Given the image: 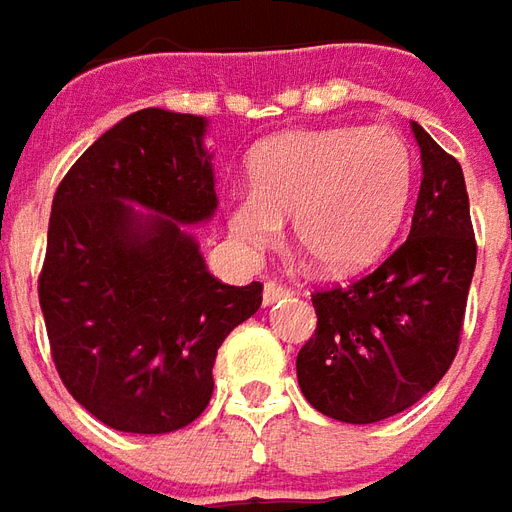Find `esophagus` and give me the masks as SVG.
Listing matches in <instances>:
<instances>
[{"label": "esophagus", "mask_w": 512, "mask_h": 512, "mask_svg": "<svg viewBox=\"0 0 512 512\" xmlns=\"http://www.w3.org/2000/svg\"><path fill=\"white\" fill-rule=\"evenodd\" d=\"M292 292L286 289L284 284H275V281H267L262 289V303L264 306H275V303H281L284 297H289Z\"/></svg>", "instance_id": "1"}]
</instances>
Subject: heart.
Instances as JSON below:
<instances>
[{"label":"heart","mask_w":512,"mask_h":512,"mask_svg":"<svg viewBox=\"0 0 512 512\" xmlns=\"http://www.w3.org/2000/svg\"><path fill=\"white\" fill-rule=\"evenodd\" d=\"M250 192L228 201V231L253 253L292 223L311 270L347 275L397 234L413 187V154L394 129L320 126L275 134L250 154Z\"/></svg>","instance_id":"b5f03b06"}]
</instances>
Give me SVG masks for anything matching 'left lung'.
Wrapping results in <instances>:
<instances>
[{"instance_id":"obj_1","label":"left lung","mask_w":512,"mask_h":512,"mask_svg":"<svg viewBox=\"0 0 512 512\" xmlns=\"http://www.w3.org/2000/svg\"><path fill=\"white\" fill-rule=\"evenodd\" d=\"M422 187L411 234L375 273L311 297L317 331L297 383L336 422L372 424L422 400L458 353L477 245L458 159L411 121Z\"/></svg>"}]
</instances>
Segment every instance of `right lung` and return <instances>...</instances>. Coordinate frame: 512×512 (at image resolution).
I'll return each instance as SVG.
<instances>
[{
	"label": "right lung",
	"instance_id": "right-lung-1",
	"mask_svg": "<svg viewBox=\"0 0 512 512\" xmlns=\"http://www.w3.org/2000/svg\"><path fill=\"white\" fill-rule=\"evenodd\" d=\"M206 129L201 115L132 112L54 192L38 284L54 366L121 433L195 422L212 400L217 347L262 306L259 281H217L192 237L217 209Z\"/></svg>",
	"mask_w": 512,
	"mask_h": 512
}]
</instances>
